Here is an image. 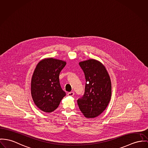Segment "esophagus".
<instances>
[{
	"mask_svg": "<svg viewBox=\"0 0 148 148\" xmlns=\"http://www.w3.org/2000/svg\"><path fill=\"white\" fill-rule=\"evenodd\" d=\"M68 95L69 96H73L74 95V92H70L68 93Z\"/></svg>",
	"mask_w": 148,
	"mask_h": 148,
	"instance_id": "34e87169",
	"label": "esophagus"
}]
</instances>
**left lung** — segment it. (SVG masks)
I'll use <instances>...</instances> for the list:
<instances>
[{
	"label": "left lung",
	"mask_w": 148,
	"mask_h": 148,
	"mask_svg": "<svg viewBox=\"0 0 148 148\" xmlns=\"http://www.w3.org/2000/svg\"><path fill=\"white\" fill-rule=\"evenodd\" d=\"M79 64L86 82L84 94L77 100L78 105L86 118H95L102 113L110 102V79L105 66L97 60L90 59Z\"/></svg>",
	"instance_id": "obj_1"
}]
</instances>
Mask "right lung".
<instances>
[{
	"instance_id": "right-lung-1",
	"label": "right lung",
	"mask_w": 148,
	"mask_h": 148,
	"mask_svg": "<svg viewBox=\"0 0 148 148\" xmlns=\"http://www.w3.org/2000/svg\"><path fill=\"white\" fill-rule=\"evenodd\" d=\"M66 62L52 58L40 61L34 70L31 92L36 106L43 112L51 113L58 108L66 95L60 86L59 75Z\"/></svg>"
}]
</instances>
